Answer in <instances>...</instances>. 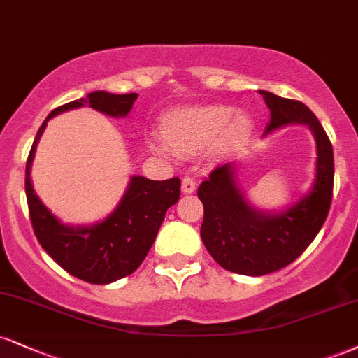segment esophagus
<instances>
[{
    "instance_id": "1",
    "label": "esophagus",
    "mask_w": 358,
    "mask_h": 358,
    "mask_svg": "<svg viewBox=\"0 0 358 358\" xmlns=\"http://www.w3.org/2000/svg\"><path fill=\"white\" fill-rule=\"evenodd\" d=\"M195 188H196L195 178H193L192 175L183 176V180H182V190H183V193H193V192H195Z\"/></svg>"
}]
</instances>
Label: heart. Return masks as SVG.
<instances>
[{
    "mask_svg": "<svg viewBox=\"0 0 358 358\" xmlns=\"http://www.w3.org/2000/svg\"><path fill=\"white\" fill-rule=\"evenodd\" d=\"M250 130L252 122L243 111H231L222 105L190 106L163 116V140H152L150 146L162 155L195 153L208 143L225 150L243 141Z\"/></svg>",
    "mask_w": 358,
    "mask_h": 358,
    "instance_id": "heart-1",
    "label": "heart"
}]
</instances>
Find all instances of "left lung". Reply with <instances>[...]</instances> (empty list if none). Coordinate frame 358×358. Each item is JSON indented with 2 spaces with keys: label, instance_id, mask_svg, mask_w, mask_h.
<instances>
[{
  "label": "left lung",
  "instance_id": "left-lung-1",
  "mask_svg": "<svg viewBox=\"0 0 358 358\" xmlns=\"http://www.w3.org/2000/svg\"><path fill=\"white\" fill-rule=\"evenodd\" d=\"M270 108L266 133L305 123L317 141V178L312 192L280 215L258 213L245 203L230 163L218 165L198 187L203 203L200 235L213 260L228 272L260 277L285 268L313 242L329 215L334 195V150L315 115L302 101L260 92Z\"/></svg>",
  "mask_w": 358,
  "mask_h": 358
}]
</instances>
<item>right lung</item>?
<instances>
[{"mask_svg": "<svg viewBox=\"0 0 358 358\" xmlns=\"http://www.w3.org/2000/svg\"><path fill=\"white\" fill-rule=\"evenodd\" d=\"M136 98V93L93 92L86 98L58 106L43 122L27 160L24 188L29 218L38 242L68 273L94 285H105L131 275L141 265L157 238L166 210L178 201L182 185L180 178L173 176L157 182L143 176H133L123 200L108 218L93 227L73 228L62 225L41 203L33 190L29 168L41 133L55 115L88 105L105 115L124 116L130 113Z\"/></svg>", "mask_w": 358, "mask_h": 358, "instance_id": "1", "label": "right lung"}]
</instances>
